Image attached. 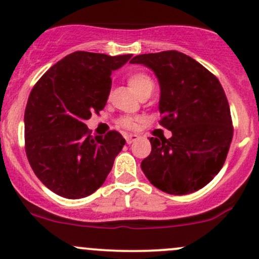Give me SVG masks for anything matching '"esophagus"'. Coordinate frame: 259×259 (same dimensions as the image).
Here are the masks:
<instances>
[{"label":"esophagus","mask_w":259,"mask_h":259,"mask_svg":"<svg viewBox=\"0 0 259 259\" xmlns=\"http://www.w3.org/2000/svg\"><path fill=\"white\" fill-rule=\"evenodd\" d=\"M139 139V137H138L137 134H126L125 135V140H126L127 144H132V143H134L135 140Z\"/></svg>","instance_id":"1"}]
</instances>
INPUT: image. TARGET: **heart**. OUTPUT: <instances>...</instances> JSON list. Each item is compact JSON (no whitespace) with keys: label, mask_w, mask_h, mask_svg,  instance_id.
Masks as SVG:
<instances>
[{"label":"heart","mask_w":259,"mask_h":259,"mask_svg":"<svg viewBox=\"0 0 259 259\" xmlns=\"http://www.w3.org/2000/svg\"><path fill=\"white\" fill-rule=\"evenodd\" d=\"M127 83H129L130 89L137 94L138 96L146 90H153V80L144 74V72H133L127 76ZM120 125L124 127H134L135 121L132 117H122L120 120Z\"/></svg>","instance_id":"obj_1"}]
</instances>
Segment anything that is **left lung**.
I'll return each mask as SVG.
<instances>
[{"label": "left lung", "instance_id": "left-lung-1", "mask_svg": "<svg viewBox=\"0 0 259 259\" xmlns=\"http://www.w3.org/2000/svg\"><path fill=\"white\" fill-rule=\"evenodd\" d=\"M154 72L160 88V124L169 139L150 138L142 170L158 189L174 195L197 192L223 166L233 138L231 110L218 79L183 52L133 57Z\"/></svg>", "mask_w": 259, "mask_h": 259}]
</instances>
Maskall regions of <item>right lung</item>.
<instances>
[{
  "label": "right lung",
  "instance_id": "add662e5",
  "mask_svg": "<svg viewBox=\"0 0 259 259\" xmlns=\"http://www.w3.org/2000/svg\"><path fill=\"white\" fill-rule=\"evenodd\" d=\"M132 56L72 52L33 86L25 110L26 155L36 177L56 194L85 198L110 173L125 139L114 130L93 138L85 121L103 110L111 72Z\"/></svg>",
  "mask_w": 259,
  "mask_h": 259
}]
</instances>
